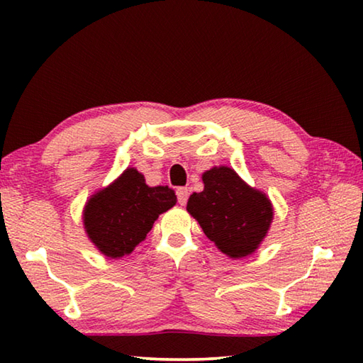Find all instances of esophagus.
Segmentation results:
<instances>
[{
    "mask_svg": "<svg viewBox=\"0 0 363 363\" xmlns=\"http://www.w3.org/2000/svg\"><path fill=\"white\" fill-rule=\"evenodd\" d=\"M176 195H177V201H179V205H186L187 203V199H189V190L187 187H179L176 190Z\"/></svg>",
    "mask_w": 363,
    "mask_h": 363,
    "instance_id": "obj_1",
    "label": "esophagus"
}]
</instances>
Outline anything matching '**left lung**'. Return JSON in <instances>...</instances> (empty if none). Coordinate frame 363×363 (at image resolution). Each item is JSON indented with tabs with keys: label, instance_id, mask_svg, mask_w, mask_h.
I'll return each mask as SVG.
<instances>
[{
	"label": "left lung",
	"instance_id": "8db88e82",
	"mask_svg": "<svg viewBox=\"0 0 363 363\" xmlns=\"http://www.w3.org/2000/svg\"><path fill=\"white\" fill-rule=\"evenodd\" d=\"M205 187L189 196L187 211L205 235L232 259L253 255L274 219L269 196L248 186L229 167H214L201 174Z\"/></svg>",
	"mask_w": 363,
	"mask_h": 363
}]
</instances>
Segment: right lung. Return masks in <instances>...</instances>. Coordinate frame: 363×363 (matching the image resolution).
<instances>
[{
    "mask_svg": "<svg viewBox=\"0 0 363 363\" xmlns=\"http://www.w3.org/2000/svg\"><path fill=\"white\" fill-rule=\"evenodd\" d=\"M168 186L150 187L136 168H126L107 187L89 196L83 210L84 232L110 259L128 256L145 240L158 216L176 205Z\"/></svg>",
    "mask_w": 363,
    "mask_h": 363,
    "instance_id": "right-lung-1",
    "label": "right lung"
}]
</instances>
